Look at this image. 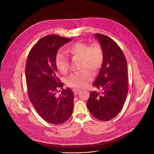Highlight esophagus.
<instances>
[{
  "label": "esophagus",
  "instance_id": "34e87169",
  "mask_svg": "<svg viewBox=\"0 0 154 154\" xmlns=\"http://www.w3.org/2000/svg\"><path fill=\"white\" fill-rule=\"evenodd\" d=\"M73 92H74L75 95H77V94H79L80 92V90H79V89H74Z\"/></svg>",
  "mask_w": 154,
  "mask_h": 154
}]
</instances>
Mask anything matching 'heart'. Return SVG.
<instances>
[{"label": "heart", "instance_id": "1", "mask_svg": "<svg viewBox=\"0 0 154 154\" xmlns=\"http://www.w3.org/2000/svg\"><path fill=\"white\" fill-rule=\"evenodd\" d=\"M67 51L72 58H80V68L82 70L72 74L68 79L67 84L71 87L82 88L92 80L91 69L97 73L101 68L104 60L103 51L97 43L90 44L76 42L69 46ZM57 68L61 74H66L69 69V60L63 52H58L56 56Z\"/></svg>", "mask_w": 154, "mask_h": 154}]
</instances>
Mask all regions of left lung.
Listing matches in <instances>:
<instances>
[{"label": "left lung", "instance_id": "8db88e82", "mask_svg": "<svg viewBox=\"0 0 154 154\" xmlns=\"http://www.w3.org/2000/svg\"><path fill=\"white\" fill-rule=\"evenodd\" d=\"M104 54L99 74L93 86L100 92L91 91L86 105L96 119L107 121L121 112L128 93L127 64L125 55L109 37L96 33Z\"/></svg>", "mask_w": 154, "mask_h": 154}]
</instances>
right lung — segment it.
<instances>
[{"label": "right lung", "instance_id": "1", "mask_svg": "<svg viewBox=\"0 0 154 154\" xmlns=\"http://www.w3.org/2000/svg\"><path fill=\"white\" fill-rule=\"evenodd\" d=\"M72 39L56 35L40 39L31 49L26 64L28 96L39 116L52 124H60L71 116L74 94L69 88L57 95L63 84L57 77L55 63L58 49Z\"/></svg>", "mask_w": 154, "mask_h": 154}]
</instances>
